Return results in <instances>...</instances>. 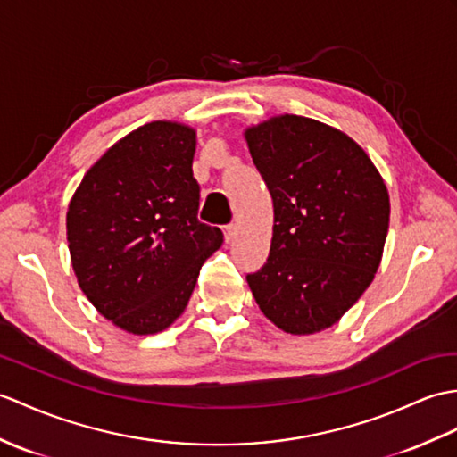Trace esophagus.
Wrapping results in <instances>:
<instances>
[{"label":"esophagus","mask_w":457,"mask_h":457,"mask_svg":"<svg viewBox=\"0 0 457 457\" xmlns=\"http://www.w3.org/2000/svg\"><path fill=\"white\" fill-rule=\"evenodd\" d=\"M224 236H226V241H231L233 237L237 236V226L236 224H229L224 228Z\"/></svg>","instance_id":"34e87169"}]
</instances>
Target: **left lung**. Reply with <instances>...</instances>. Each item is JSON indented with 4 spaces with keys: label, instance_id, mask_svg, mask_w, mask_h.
Instances as JSON below:
<instances>
[{
    "label": "left lung",
    "instance_id": "left-lung-1",
    "mask_svg": "<svg viewBox=\"0 0 457 457\" xmlns=\"http://www.w3.org/2000/svg\"><path fill=\"white\" fill-rule=\"evenodd\" d=\"M274 204L269 259L247 274L261 312L292 335L331 327L374 280L389 195L353 137L298 114L245 130Z\"/></svg>",
    "mask_w": 457,
    "mask_h": 457
}]
</instances>
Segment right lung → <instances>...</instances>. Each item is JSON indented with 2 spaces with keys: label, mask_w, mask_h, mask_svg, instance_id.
Instances as JSON below:
<instances>
[{
  "label": "right lung",
  "mask_w": 457,
  "mask_h": 457,
  "mask_svg": "<svg viewBox=\"0 0 457 457\" xmlns=\"http://www.w3.org/2000/svg\"><path fill=\"white\" fill-rule=\"evenodd\" d=\"M196 132L155 120L109 147L68 206L71 267L97 312L132 335L163 331L185 312L224 233L198 221Z\"/></svg>",
  "instance_id": "right-lung-1"
}]
</instances>
